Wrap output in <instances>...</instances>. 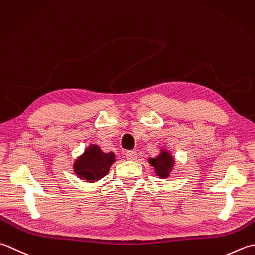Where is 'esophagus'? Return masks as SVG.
Returning a JSON list of instances; mask_svg holds the SVG:
<instances>
[{"label": "esophagus", "mask_w": 255, "mask_h": 255, "mask_svg": "<svg viewBox=\"0 0 255 255\" xmlns=\"http://www.w3.org/2000/svg\"><path fill=\"white\" fill-rule=\"evenodd\" d=\"M126 157L128 159H131V160H134L137 158V153L136 150H128V152L126 153Z\"/></svg>", "instance_id": "34e87169"}]
</instances>
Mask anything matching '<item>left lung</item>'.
Masks as SVG:
<instances>
[{
    "mask_svg": "<svg viewBox=\"0 0 255 255\" xmlns=\"http://www.w3.org/2000/svg\"><path fill=\"white\" fill-rule=\"evenodd\" d=\"M149 163L155 167V173H156L160 177H168L170 173V169L174 165V159L170 157L169 153L163 152L162 154L157 156V158L149 159Z\"/></svg>",
    "mask_w": 255,
    "mask_h": 255,
    "instance_id": "obj_1",
    "label": "left lung"
}]
</instances>
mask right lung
I'll list each match as a JSON object with an SVG mask.
<instances>
[{
    "label": "right lung",
    "instance_id": "1",
    "mask_svg": "<svg viewBox=\"0 0 255 255\" xmlns=\"http://www.w3.org/2000/svg\"><path fill=\"white\" fill-rule=\"evenodd\" d=\"M114 163L113 153H102L98 146H90L85 154L76 160L74 169L79 178L95 181L109 173V168Z\"/></svg>",
    "mask_w": 255,
    "mask_h": 255
}]
</instances>
